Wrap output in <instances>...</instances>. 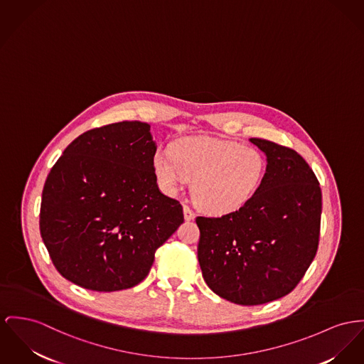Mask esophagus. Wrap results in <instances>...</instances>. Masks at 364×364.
Here are the masks:
<instances>
[{"mask_svg":"<svg viewBox=\"0 0 364 364\" xmlns=\"http://www.w3.org/2000/svg\"><path fill=\"white\" fill-rule=\"evenodd\" d=\"M183 217H185L186 220H192V219H194V213L188 205L183 207Z\"/></svg>","mask_w":364,"mask_h":364,"instance_id":"obj_1","label":"esophagus"}]
</instances>
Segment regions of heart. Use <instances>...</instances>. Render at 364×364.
<instances>
[{"mask_svg": "<svg viewBox=\"0 0 364 364\" xmlns=\"http://www.w3.org/2000/svg\"><path fill=\"white\" fill-rule=\"evenodd\" d=\"M153 170L160 185L173 193L192 182L194 201L210 214L225 215L248 204L262 186L267 159L251 146L210 136L175 141L170 151L159 149Z\"/></svg>", "mask_w": 364, "mask_h": 364, "instance_id": "b5f03b06", "label": "heart"}]
</instances>
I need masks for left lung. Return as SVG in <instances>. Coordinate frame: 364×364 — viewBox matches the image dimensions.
Listing matches in <instances>:
<instances>
[{
  "instance_id": "1",
  "label": "left lung",
  "mask_w": 364,
  "mask_h": 364,
  "mask_svg": "<svg viewBox=\"0 0 364 364\" xmlns=\"http://www.w3.org/2000/svg\"><path fill=\"white\" fill-rule=\"evenodd\" d=\"M250 141L267 154L258 193L239 211L196 218L197 257L207 286L247 306L296 287L317 252L321 218V191L309 164L290 147Z\"/></svg>"
}]
</instances>
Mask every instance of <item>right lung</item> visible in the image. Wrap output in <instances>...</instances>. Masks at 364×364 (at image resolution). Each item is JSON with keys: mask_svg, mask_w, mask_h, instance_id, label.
<instances>
[{"mask_svg": "<svg viewBox=\"0 0 364 364\" xmlns=\"http://www.w3.org/2000/svg\"><path fill=\"white\" fill-rule=\"evenodd\" d=\"M150 125L94 128L68 146L44 185L40 232L56 270L87 290L139 284L156 250L183 222L159 191Z\"/></svg>", "mask_w": 364, "mask_h": 364, "instance_id": "add662e5", "label": "right lung"}]
</instances>
